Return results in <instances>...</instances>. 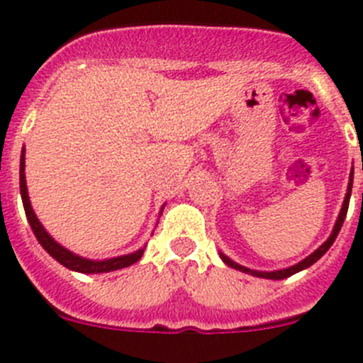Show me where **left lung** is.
<instances>
[{
	"label": "left lung",
	"instance_id": "left-lung-1",
	"mask_svg": "<svg viewBox=\"0 0 363 363\" xmlns=\"http://www.w3.org/2000/svg\"><path fill=\"white\" fill-rule=\"evenodd\" d=\"M351 189H352V172L351 176H349V187H347V194H345V200H344V205H342V211H340L338 214V220H336L335 223V229H333V234L329 236V240H327L325 243H323L322 247H318L316 251L313 252L311 256H307L306 259H301L300 264L293 265V267L289 269H281V271H272V272H262V271H251V269H247V267H242V265L238 264H234L233 259H229L227 256L221 255V258H223V262H225L229 267H234V269H238V271L242 272H249V274H252V277H258V278H269V280H284V278L287 277H293L294 272L298 271H303V269H307L309 265H313L314 262H318L320 258H322L323 255H325L327 251H329V247L335 243L336 236H338L340 229H342V225H344V220H345V214H347V209H349V198H351Z\"/></svg>",
	"mask_w": 363,
	"mask_h": 363
}]
</instances>
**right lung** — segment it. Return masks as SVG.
Instances as JSON below:
<instances>
[{
    "instance_id": "add662e5",
    "label": "right lung",
    "mask_w": 363,
    "mask_h": 363,
    "mask_svg": "<svg viewBox=\"0 0 363 363\" xmlns=\"http://www.w3.org/2000/svg\"><path fill=\"white\" fill-rule=\"evenodd\" d=\"M19 189H21V200H23L25 214H27V220L28 223H30L32 230H34V234H36L38 242L43 245L45 251L49 252L54 259H57L60 264L65 265L67 269H72V271H78V272H86V274H91V272H108V271H116V269L129 267V265L136 264L138 259L143 256L145 247L140 249V251L133 252V255L118 256V258L104 259V262H94V259H86V258H82V256H76L74 252L67 251L65 247H62L57 242H54V240L49 236V233L41 227L40 220L36 218V214H34V211H32L30 207V201H28L27 182H25V154H21V163H19Z\"/></svg>"
}]
</instances>
